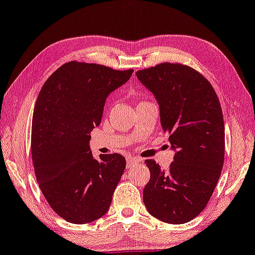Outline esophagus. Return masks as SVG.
Here are the masks:
<instances>
[{"label":"esophagus","instance_id":"34e87169","mask_svg":"<svg viewBox=\"0 0 255 255\" xmlns=\"http://www.w3.org/2000/svg\"><path fill=\"white\" fill-rule=\"evenodd\" d=\"M140 159H137V157H127V168H130L131 166L135 165V163H138L140 162Z\"/></svg>","mask_w":255,"mask_h":255}]
</instances>
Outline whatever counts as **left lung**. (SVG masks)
Masks as SVG:
<instances>
[{"label":"left lung","instance_id":"left-lung-1","mask_svg":"<svg viewBox=\"0 0 255 255\" xmlns=\"http://www.w3.org/2000/svg\"><path fill=\"white\" fill-rule=\"evenodd\" d=\"M136 76L155 95L161 127L175 149L168 169L151 159L144 161L150 170L144 206L161 221L185 224L207 206L224 166L220 101L208 80L186 64L159 63L137 70Z\"/></svg>","mask_w":255,"mask_h":255}]
</instances>
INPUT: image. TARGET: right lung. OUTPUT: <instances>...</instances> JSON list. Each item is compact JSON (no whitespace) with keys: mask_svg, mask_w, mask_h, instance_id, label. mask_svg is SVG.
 Instances as JSON below:
<instances>
[{"mask_svg":"<svg viewBox=\"0 0 255 255\" xmlns=\"http://www.w3.org/2000/svg\"><path fill=\"white\" fill-rule=\"evenodd\" d=\"M134 70L70 61L44 82L34 108L31 159L47 202L72 224L104 217L126 168L120 154L93 157L90 131L101 122L107 96Z\"/></svg>","mask_w":255,"mask_h":255,"instance_id":"add662e5","label":"right lung"}]
</instances>
